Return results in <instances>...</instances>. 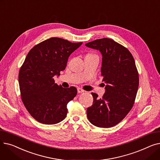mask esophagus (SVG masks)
Masks as SVG:
<instances>
[{
    "mask_svg": "<svg viewBox=\"0 0 160 160\" xmlns=\"http://www.w3.org/2000/svg\"><path fill=\"white\" fill-rule=\"evenodd\" d=\"M77 91H78V93H83V92H84V90H83V89H81V88H78V89H77Z\"/></svg>",
    "mask_w": 160,
    "mask_h": 160,
    "instance_id": "1",
    "label": "esophagus"
}]
</instances>
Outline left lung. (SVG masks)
<instances>
[{
    "mask_svg": "<svg viewBox=\"0 0 160 160\" xmlns=\"http://www.w3.org/2000/svg\"><path fill=\"white\" fill-rule=\"evenodd\" d=\"M86 46L101 53V75L106 83L102 98L91 93L93 102L87 109L88 119L96 127L110 128L124 118L135 101L139 86L135 61L127 48L111 39H96Z\"/></svg>",
    "mask_w": 160,
    "mask_h": 160,
    "instance_id": "8db88e82",
    "label": "left lung"
}]
</instances>
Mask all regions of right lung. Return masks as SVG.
Returning a JSON list of instances; mask_svg holds the SVG:
<instances>
[{"label": "right lung", "mask_w": 160, "mask_h": 160, "mask_svg": "<svg viewBox=\"0 0 160 160\" xmlns=\"http://www.w3.org/2000/svg\"><path fill=\"white\" fill-rule=\"evenodd\" d=\"M82 44L51 38L35 45L25 58L19 73L21 99L38 122L54 124L65 118L67 105L77 89L58 86L53 77L65 70L69 56Z\"/></svg>", "instance_id": "add662e5"}]
</instances>
